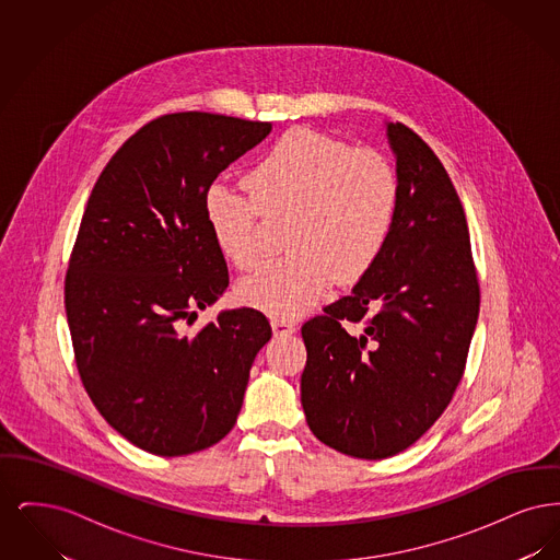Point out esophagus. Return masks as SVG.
<instances>
[{"label": "esophagus", "mask_w": 560, "mask_h": 560, "mask_svg": "<svg viewBox=\"0 0 560 560\" xmlns=\"http://www.w3.org/2000/svg\"><path fill=\"white\" fill-rule=\"evenodd\" d=\"M270 325H272L275 336H290L295 331V323L292 319H285V317H270Z\"/></svg>", "instance_id": "obj_1"}]
</instances>
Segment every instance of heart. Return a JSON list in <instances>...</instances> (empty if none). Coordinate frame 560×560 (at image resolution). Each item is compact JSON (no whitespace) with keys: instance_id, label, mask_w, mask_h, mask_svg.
I'll return each instance as SVG.
<instances>
[{"instance_id":"heart-1","label":"heart","mask_w":560,"mask_h":560,"mask_svg":"<svg viewBox=\"0 0 560 560\" xmlns=\"http://www.w3.org/2000/svg\"><path fill=\"white\" fill-rule=\"evenodd\" d=\"M240 190L213 185L206 220L220 254L241 270L262 260L260 224L288 220L290 254L243 279L240 298L275 317L311 308L338 279L365 277L393 235L399 176L373 149L315 130L283 133L245 174Z\"/></svg>"}]
</instances>
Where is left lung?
I'll return each instance as SVG.
<instances>
[{
    "label": "left lung",
    "instance_id": "8db88e82",
    "mask_svg": "<svg viewBox=\"0 0 560 560\" xmlns=\"http://www.w3.org/2000/svg\"><path fill=\"white\" fill-rule=\"evenodd\" d=\"M388 140L399 176L393 235L352 293L302 325L306 422L320 443L361 459L405 452L441 418L479 319L468 222L447 170L405 124H388Z\"/></svg>",
    "mask_w": 560,
    "mask_h": 560
}]
</instances>
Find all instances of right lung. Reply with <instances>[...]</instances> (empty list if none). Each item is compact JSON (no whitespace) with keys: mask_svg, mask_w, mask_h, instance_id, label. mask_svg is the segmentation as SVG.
I'll return each instance as SVG.
<instances>
[{"mask_svg":"<svg viewBox=\"0 0 560 560\" xmlns=\"http://www.w3.org/2000/svg\"><path fill=\"white\" fill-rule=\"evenodd\" d=\"M270 128L199 110L161 115L117 149L88 199L65 277L75 363L101 416L144 452L176 457L224 439L270 340L254 308L185 329L229 288L206 195Z\"/></svg>","mask_w":560,"mask_h":560,"instance_id":"obj_1","label":"right lung"}]
</instances>
